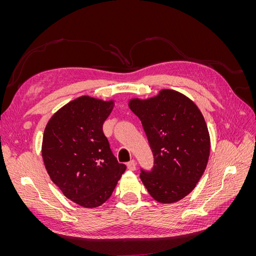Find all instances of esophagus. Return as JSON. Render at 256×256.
<instances>
[{
	"mask_svg": "<svg viewBox=\"0 0 256 256\" xmlns=\"http://www.w3.org/2000/svg\"><path fill=\"white\" fill-rule=\"evenodd\" d=\"M136 166V161L134 160H131V161H129L128 164H127V168L130 170V171H134Z\"/></svg>",
	"mask_w": 256,
	"mask_h": 256,
	"instance_id": "34e87169",
	"label": "esophagus"
}]
</instances>
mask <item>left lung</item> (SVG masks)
Masks as SVG:
<instances>
[{"instance_id": "obj_1", "label": "left lung", "mask_w": 256, "mask_h": 256, "mask_svg": "<svg viewBox=\"0 0 256 256\" xmlns=\"http://www.w3.org/2000/svg\"><path fill=\"white\" fill-rule=\"evenodd\" d=\"M128 106L140 118L154 158L152 171L142 170V182L157 202H178L196 188L207 166L210 136L202 112L190 98L168 88L130 99Z\"/></svg>"}]
</instances>
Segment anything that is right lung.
<instances>
[{
    "label": "right lung",
    "instance_id": "1",
    "mask_svg": "<svg viewBox=\"0 0 256 256\" xmlns=\"http://www.w3.org/2000/svg\"><path fill=\"white\" fill-rule=\"evenodd\" d=\"M113 108L114 100L81 96L54 113L44 128L42 156L51 180L85 208L102 205L126 171L102 131Z\"/></svg>",
    "mask_w": 256,
    "mask_h": 256
}]
</instances>
